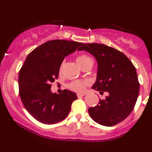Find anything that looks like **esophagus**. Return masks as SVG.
I'll list each match as a JSON object with an SVG mask.
<instances>
[{
	"mask_svg": "<svg viewBox=\"0 0 152 152\" xmlns=\"http://www.w3.org/2000/svg\"><path fill=\"white\" fill-rule=\"evenodd\" d=\"M83 96H85V94H77V96L78 97V98Z\"/></svg>",
	"mask_w": 152,
	"mask_h": 152,
	"instance_id": "obj_1",
	"label": "esophagus"
}]
</instances>
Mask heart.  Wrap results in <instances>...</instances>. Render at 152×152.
<instances>
[{
	"label": "heart",
	"instance_id": "obj_1",
	"mask_svg": "<svg viewBox=\"0 0 152 152\" xmlns=\"http://www.w3.org/2000/svg\"><path fill=\"white\" fill-rule=\"evenodd\" d=\"M92 61L90 57H88L86 55H81L77 57L76 58V62L77 64L82 68L85 64H86L87 63ZM89 83V82L88 81H74L70 84V88L72 90L75 91L77 92H83L84 91L86 86Z\"/></svg>",
	"mask_w": 152,
	"mask_h": 152
}]
</instances>
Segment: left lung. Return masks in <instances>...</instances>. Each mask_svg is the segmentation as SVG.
I'll return each instance as SVG.
<instances>
[{"instance_id": "1", "label": "left lung", "mask_w": 152, "mask_h": 152, "mask_svg": "<svg viewBox=\"0 0 152 152\" xmlns=\"http://www.w3.org/2000/svg\"><path fill=\"white\" fill-rule=\"evenodd\" d=\"M86 50L96 60L98 71L93 89L107 91L109 95L99 104L88 109L94 121L105 126L117 124L133 111L139 93L138 76L132 63L112 47L99 43L83 44L78 50Z\"/></svg>"}]
</instances>
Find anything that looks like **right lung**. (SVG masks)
<instances>
[{
    "instance_id": "right-lung-1",
    "label": "right lung",
    "mask_w": 152,
    "mask_h": 152,
    "mask_svg": "<svg viewBox=\"0 0 152 152\" xmlns=\"http://www.w3.org/2000/svg\"><path fill=\"white\" fill-rule=\"evenodd\" d=\"M83 43L66 40L47 41L28 55L18 76L19 94L26 109L35 119L45 124L64 120L77 99L69 90L57 94L50 83L58 78L65 57L74 53Z\"/></svg>"
}]
</instances>
